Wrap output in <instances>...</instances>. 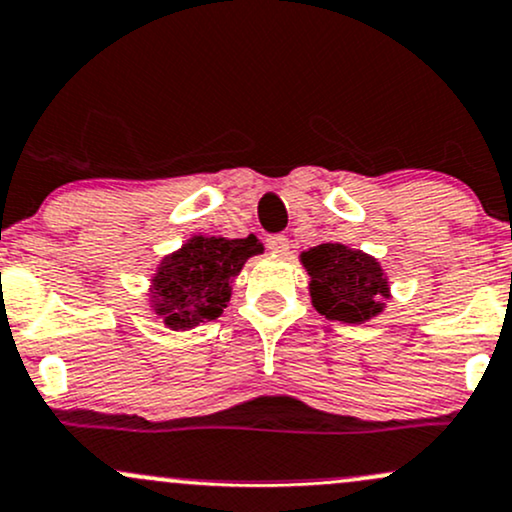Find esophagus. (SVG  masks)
Wrapping results in <instances>:
<instances>
[{
  "mask_svg": "<svg viewBox=\"0 0 512 512\" xmlns=\"http://www.w3.org/2000/svg\"><path fill=\"white\" fill-rule=\"evenodd\" d=\"M267 247L274 252V255H286V252H289V238H286V235H282V233L269 235Z\"/></svg>",
  "mask_w": 512,
  "mask_h": 512,
  "instance_id": "1",
  "label": "esophagus"
}]
</instances>
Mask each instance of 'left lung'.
<instances>
[{
  "label": "left lung",
  "instance_id": "left-lung-1",
  "mask_svg": "<svg viewBox=\"0 0 512 512\" xmlns=\"http://www.w3.org/2000/svg\"><path fill=\"white\" fill-rule=\"evenodd\" d=\"M301 265L311 277L313 308L328 320L367 323L381 316L391 299V282L372 255L342 243H320L301 252Z\"/></svg>",
  "mask_w": 512,
  "mask_h": 512
}]
</instances>
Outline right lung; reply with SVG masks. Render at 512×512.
<instances>
[{
  "label": "right lung",
  "mask_w": 512,
  "mask_h": 512,
  "mask_svg": "<svg viewBox=\"0 0 512 512\" xmlns=\"http://www.w3.org/2000/svg\"><path fill=\"white\" fill-rule=\"evenodd\" d=\"M262 250L265 247L255 235H192L157 265L150 279V311L170 330H192L211 323L228 306L233 279Z\"/></svg>",
  "instance_id": "1"
}]
</instances>
